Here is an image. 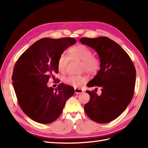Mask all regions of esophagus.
<instances>
[{
  "label": "esophagus",
  "mask_w": 148,
  "mask_h": 148,
  "mask_svg": "<svg viewBox=\"0 0 148 148\" xmlns=\"http://www.w3.org/2000/svg\"><path fill=\"white\" fill-rule=\"evenodd\" d=\"M74 90H75V93H77V94L83 92V90L81 89V88H75Z\"/></svg>",
  "instance_id": "1"
}]
</instances>
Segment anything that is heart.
<instances>
[{"instance_id":"heart-1","label":"heart","mask_w":148,"mask_h":148,"mask_svg":"<svg viewBox=\"0 0 148 148\" xmlns=\"http://www.w3.org/2000/svg\"><path fill=\"white\" fill-rule=\"evenodd\" d=\"M69 58L65 53L60 55L57 67L58 70L64 72L68 65L69 58L72 59H78L81 60L80 69L81 71H86L91 74H95L99 70L100 67V62L96 56L93 55L92 49L87 46L83 44H78L69 49ZM64 82L70 85L78 86L85 81V77L82 75H69L64 77Z\"/></svg>"}]
</instances>
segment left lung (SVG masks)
<instances>
[{"mask_svg": "<svg viewBox=\"0 0 148 148\" xmlns=\"http://www.w3.org/2000/svg\"><path fill=\"white\" fill-rule=\"evenodd\" d=\"M80 42L93 48L100 59V69L88 87L101 88L102 93L87 90L90 99L84 105L87 116L99 123L112 121L121 114L134 95L136 71L127 52L107 37H83Z\"/></svg>", "mask_w": 148, "mask_h": 148, "instance_id": "obj_1", "label": "left lung"}]
</instances>
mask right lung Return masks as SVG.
<instances>
[{"label": "right lung", "instance_id": "add662e5", "mask_svg": "<svg viewBox=\"0 0 148 148\" xmlns=\"http://www.w3.org/2000/svg\"><path fill=\"white\" fill-rule=\"evenodd\" d=\"M71 37L42 38L22 54L14 65L12 80L18 104L32 120L48 124L57 119L74 88L64 83L54 90L47 86L58 73L60 55L76 43Z\"/></svg>", "mask_w": 148, "mask_h": 148}]
</instances>
